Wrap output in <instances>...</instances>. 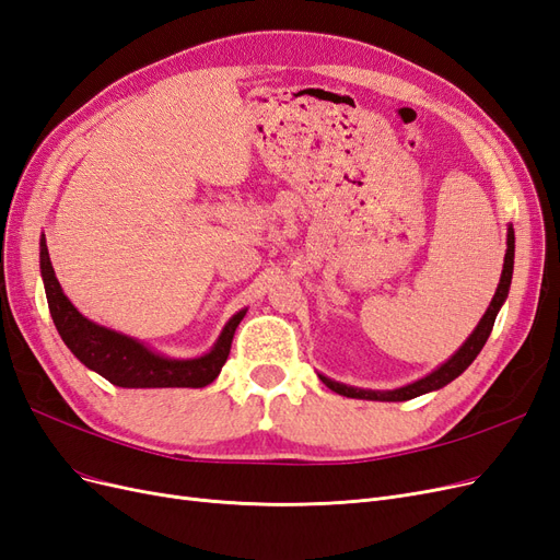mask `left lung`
<instances>
[{
  "label": "left lung",
  "mask_w": 560,
  "mask_h": 560,
  "mask_svg": "<svg viewBox=\"0 0 560 560\" xmlns=\"http://www.w3.org/2000/svg\"><path fill=\"white\" fill-rule=\"evenodd\" d=\"M512 271H514V229L508 226V253H505V264H503V273H500V282L495 294L491 299V305L487 307L485 317L479 319V324L475 326V331L468 336V340L458 347V350L452 354V359H447L433 373H429L427 377H421L412 384H405L400 389H392V392H373V389H357V387H347V384H340L336 380H329L326 375H319V380L329 387L331 392L347 396V398H363V400H410L417 398L421 394H429L435 389H442L445 384H450L452 380H456L460 373H464L468 365L475 361V357L481 352V347L489 340L495 315L500 311V305L505 303L508 294H510V284H512Z\"/></svg>",
  "instance_id": "1"
}]
</instances>
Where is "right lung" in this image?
I'll return each mask as SVG.
<instances>
[{"instance_id": "1", "label": "right lung", "mask_w": 560, "mask_h": 560, "mask_svg": "<svg viewBox=\"0 0 560 560\" xmlns=\"http://www.w3.org/2000/svg\"><path fill=\"white\" fill-rule=\"evenodd\" d=\"M38 247H42L38 259H42V278L55 329L62 336L73 357L85 363L90 371L100 373L110 384H115V387L125 389H201L220 375L222 365L229 357L236 326L241 324L247 311L236 313L226 322L218 342L208 354L197 359H168L152 352L150 347H145L139 340L90 322L75 311L73 303L65 296L60 282L55 278L44 236Z\"/></svg>"}]
</instances>
